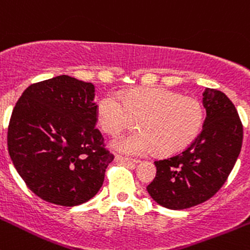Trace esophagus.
I'll list each match as a JSON object with an SVG mask.
<instances>
[{
  "label": "esophagus",
  "instance_id": "1",
  "mask_svg": "<svg viewBox=\"0 0 250 250\" xmlns=\"http://www.w3.org/2000/svg\"><path fill=\"white\" fill-rule=\"evenodd\" d=\"M116 162L118 163H125V164H138V160L136 159H129V158H125V157H122V155H116Z\"/></svg>",
  "mask_w": 250,
  "mask_h": 250
}]
</instances>
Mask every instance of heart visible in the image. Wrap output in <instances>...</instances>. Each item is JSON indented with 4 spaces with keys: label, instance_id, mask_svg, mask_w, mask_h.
I'll use <instances>...</instances> for the list:
<instances>
[{
    "label": "heart",
    "instance_id": "obj_1",
    "mask_svg": "<svg viewBox=\"0 0 250 250\" xmlns=\"http://www.w3.org/2000/svg\"><path fill=\"white\" fill-rule=\"evenodd\" d=\"M97 122L111 136L136 123L141 127L112 141V148L121 153L146 155L158 150L174 154L197 138L204 125V108L195 97L151 87L102 97L97 106Z\"/></svg>",
    "mask_w": 250,
    "mask_h": 250
}]
</instances>
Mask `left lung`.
Segmentation results:
<instances>
[{
    "mask_svg": "<svg viewBox=\"0 0 250 250\" xmlns=\"http://www.w3.org/2000/svg\"><path fill=\"white\" fill-rule=\"evenodd\" d=\"M202 96L206 120L197 138L181 153L154 162L157 175L146 191L167 208H190L211 199L241 153L243 125L234 104L213 88H206Z\"/></svg>",
    "mask_w": 250,
    "mask_h": 250,
    "instance_id": "1",
    "label": "left lung"
}]
</instances>
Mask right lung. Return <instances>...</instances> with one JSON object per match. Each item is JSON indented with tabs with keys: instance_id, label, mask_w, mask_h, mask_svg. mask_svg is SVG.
<instances>
[{
	"instance_id": "add662e5",
	"label": "right lung",
	"mask_w": 250,
	"mask_h": 250,
	"mask_svg": "<svg viewBox=\"0 0 250 250\" xmlns=\"http://www.w3.org/2000/svg\"><path fill=\"white\" fill-rule=\"evenodd\" d=\"M95 86L67 75L33 83L13 108L9 157L28 188L50 204H85L101 188L113 154L95 128Z\"/></svg>"
}]
</instances>
